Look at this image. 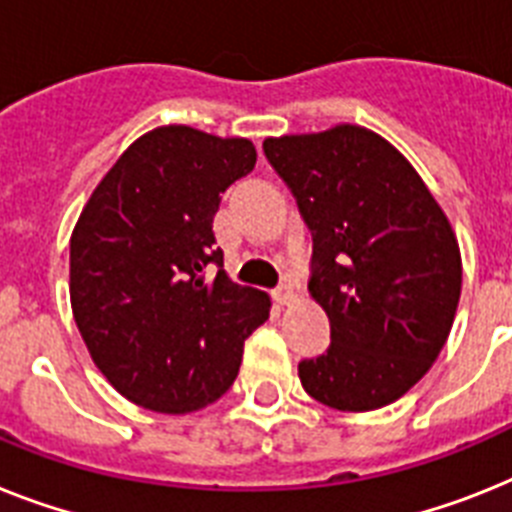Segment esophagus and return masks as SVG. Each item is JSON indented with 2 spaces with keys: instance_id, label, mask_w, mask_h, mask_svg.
I'll return each instance as SVG.
<instances>
[{
  "instance_id": "esophagus-1",
  "label": "esophagus",
  "mask_w": 512,
  "mask_h": 512,
  "mask_svg": "<svg viewBox=\"0 0 512 512\" xmlns=\"http://www.w3.org/2000/svg\"><path fill=\"white\" fill-rule=\"evenodd\" d=\"M294 299H296L294 286H291V283H281V286L276 289V302L278 304H291Z\"/></svg>"
}]
</instances>
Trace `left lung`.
<instances>
[{
  "instance_id": "8db88e82",
  "label": "left lung",
  "mask_w": 512,
  "mask_h": 512,
  "mask_svg": "<svg viewBox=\"0 0 512 512\" xmlns=\"http://www.w3.org/2000/svg\"><path fill=\"white\" fill-rule=\"evenodd\" d=\"M312 231L309 296L330 320V349L299 362L315 401L375 411L429 372L461 299V249L401 150L359 124L265 137Z\"/></svg>"
}]
</instances>
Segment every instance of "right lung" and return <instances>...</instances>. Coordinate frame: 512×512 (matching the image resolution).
I'll return each mask as SVG.
<instances>
[{
    "label": "right lung",
    "mask_w": 512,
    "mask_h": 512,
    "mask_svg": "<svg viewBox=\"0 0 512 512\" xmlns=\"http://www.w3.org/2000/svg\"><path fill=\"white\" fill-rule=\"evenodd\" d=\"M255 161L247 137L156 127L106 171L72 229L77 330L101 375L143 409L218 401L268 320L270 296L226 276L213 234L221 192Z\"/></svg>",
    "instance_id": "right-lung-1"
}]
</instances>
